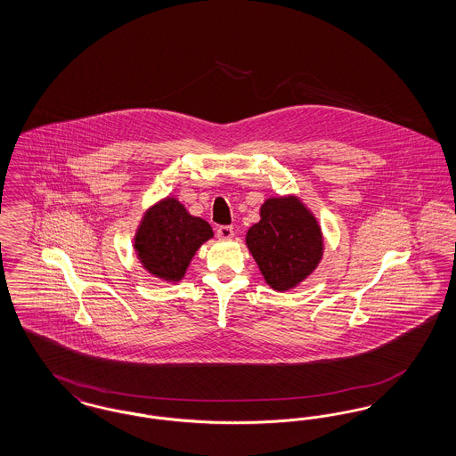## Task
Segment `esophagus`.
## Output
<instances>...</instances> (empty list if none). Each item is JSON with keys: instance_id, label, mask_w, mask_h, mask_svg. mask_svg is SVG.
I'll use <instances>...</instances> for the list:
<instances>
[{"instance_id": "esophagus-1", "label": "esophagus", "mask_w": 456, "mask_h": 456, "mask_svg": "<svg viewBox=\"0 0 456 456\" xmlns=\"http://www.w3.org/2000/svg\"><path fill=\"white\" fill-rule=\"evenodd\" d=\"M217 236L220 239H231L234 236V227L232 225H220L217 227Z\"/></svg>"}]
</instances>
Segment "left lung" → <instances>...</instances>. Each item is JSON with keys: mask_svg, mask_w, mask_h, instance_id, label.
<instances>
[{"mask_svg": "<svg viewBox=\"0 0 456 456\" xmlns=\"http://www.w3.org/2000/svg\"><path fill=\"white\" fill-rule=\"evenodd\" d=\"M260 216V222L248 231L246 244L266 283L275 290H289L322 260L320 225L294 196L266 200Z\"/></svg>", "mask_w": 456, "mask_h": 456, "instance_id": "8db88e82", "label": "left lung"}]
</instances>
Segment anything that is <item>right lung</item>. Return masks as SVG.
I'll use <instances>...</instances> for the list:
<instances>
[{
  "instance_id": "obj_1",
  "label": "right lung",
  "mask_w": 456,
  "mask_h": 456,
  "mask_svg": "<svg viewBox=\"0 0 456 456\" xmlns=\"http://www.w3.org/2000/svg\"><path fill=\"white\" fill-rule=\"evenodd\" d=\"M212 236L208 222L190 216L177 200L166 198L142 220L134 248L152 275L175 282L183 279L196 249Z\"/></svg>"
}]
</instances>
